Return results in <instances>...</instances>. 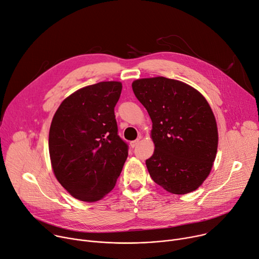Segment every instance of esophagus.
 <instances>
[{
  "instance_id": "34e87169",
  "label": "esophagus",
  "mask_w": 259,
  "mask_h": 259,
  "mask_svg": "<svg viewBox=\"0 0 259 259\" xmlns=\"http://www.w3.org/2000/svg\"><path fill=\"white\" fill-rule=\"evenodd\" d=\"M139 143H140V138H137L136 140H133V142L130 143V146H131V148H135Z\"/></svg>"
}]
</instances>
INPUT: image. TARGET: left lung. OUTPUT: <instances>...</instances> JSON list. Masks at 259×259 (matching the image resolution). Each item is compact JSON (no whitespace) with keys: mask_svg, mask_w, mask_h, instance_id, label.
I'll return each mask as SVG.
<instances>
[{"mask_svg":"<svg viewBox=\"0 0 259 259\" xmlns=\"http://www.w3.org/2000/svg\"><path fill=\"white\" fill-rule=\"evenodd\" d=\"M152 120L154 154L146 161L153 181L172 194H187L208 177L218 149L216 117L202 94L163 76L132 82Z\"/></svg>","mask_w":259,"mask_h":259,"instance_id":"obj_1","label":"left lung"}]
</instances>
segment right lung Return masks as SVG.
<instances>
[{
  "label": "right lung",
  "instance_id": "obj_1",
  "mask_svg": "<svg viewBox=\"0 0 259 259\" xmlns=\"http://www.w3.org/2000/svg\"><path fill=\"white\" fill-rule=\"evenodd\" d=\"M122 88V82L113 80L81 88L63 100L53 117L52 168L78 200L95 202L108 194L128 157L114 115Z\"/></svg>",
  "mask_w": 259,
  "mask_h": 259
}]
</instances>
